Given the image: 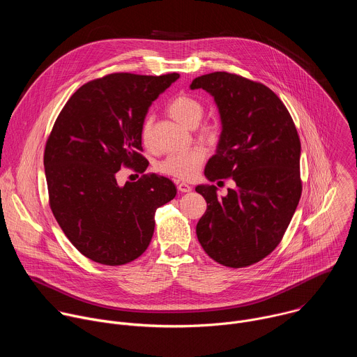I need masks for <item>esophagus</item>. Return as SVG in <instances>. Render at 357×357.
<instances>
[{
  "mask_svg": "<svg viewBox=\"0 0 357 357\" xmlns=\"http://www.w3.org/2000/svg\"><path fill=\"white\" fill-rule=\"evenodd\" d=\"M178 190L182 192V193H186V192H190L192 190V186L189 183H185V182H178Z\"/></svg>",
  "mask_w": 357,
  "mask_h": 357,
  "instance_id": "esophagus-1",
  "label": "esophagus"
}]
</instances>
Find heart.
<instances>
[{
    "label": "heart",
    "mask_w": 357,
    "mask_h": 357,
    "mask_svg": "<svg viewBox=\"0 0 357 357\" xmlns=\"http://www.w3.org/2000/svg\"><path fill=\"white\" fill-rule=\"evenodd\" d=\"M169 114L179 121L181 124L192 128L196 127L200 121L205 107L203 103L189 94H179L175 98H172L168 105ZM197 134L202 139L205 141H216L220 135V126L215 120L205 121L200 127H197ZM141 141L146 148H151L152 144V117H145V120L141 124L139 130ZM206 158V152L203 148H192L185 152H178V154H171L167 158H164L158 164V171L164 175L174 176L176 179H192L197 175L200 165Z\"/></svg>",
    "instance_id": "heart-1"
}]
</instances>
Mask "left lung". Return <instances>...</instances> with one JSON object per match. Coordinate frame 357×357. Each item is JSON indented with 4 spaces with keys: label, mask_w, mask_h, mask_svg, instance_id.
Here are the masks:
<instances>
[{
    "label": "left lung",
    "mask_w": 357,
    "mask_h": 357,
    "mask_svg": "<svg viewBox=\"0 0 357 357\" xmlns=\"http://www.w3.org/2000/svg\"><path fill=\"white\" fill-rule=\"evenodd\" d=\"M190 89L215 97L223 124L205 175L211 182H236L222 199L215 185L196 186L208 203L196 226L197 240L219 264L248 267L275 250L298 206V131L280 97L260 82L213 72L196 77Z\"/></svg>",
    "instance_id": "8db88e82"
}]
</instances>
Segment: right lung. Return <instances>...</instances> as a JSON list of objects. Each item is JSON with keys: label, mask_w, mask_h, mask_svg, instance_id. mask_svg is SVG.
Here are the masks:
<instances>
[{"label": "right lung", "mask_w": 357, "mask_h": 357, "mask_svg": "<svg viewBox=\"0 0 357 357\" xmlns=\"http://www.w3.org/2000/svg\"><path fill=\"white\" fill-rule=\"evenodd\" d=\"M178 73H112L79 87L50 131L43 154L49 206L84 257L105 266L134 261L149 245L155 212L176 195L174 182L145 174L117 183V172L146 169L141 124Z\"/></svg>", "instance_id": "obj_1"}]
</instances>
